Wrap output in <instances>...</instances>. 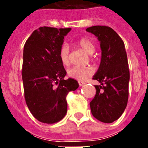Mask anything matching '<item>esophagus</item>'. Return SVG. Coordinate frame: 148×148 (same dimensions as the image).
Listing matches in <instances>:
<instances>
[{
	"label": "esophagus",
	"mask_w": 148,
	"mask_h": 148,
	"mask_svg": "<svg viewBox=\"0 0 148 148\" xmlns=\"http://www.w3.org/2000/svg\"><path fill=\"white\" fill-rule=\"evenodd\" d=\"M78 84H79V85L80 86H83L85 84V83L84 82V81H78Z\"/></svg>",
	"instance_id": "1"
}]
</instances>
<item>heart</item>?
Masks as SVG:
<instances>
[{
	"instance_id": "obj_1",
	"label": "heart",
	"mask_w": 148,
	"mask_h": 148,
	"mask_svg": "<svg viewBox=\"0 0 148 148\" xmlns=\"http://www.w3.org/2000/svg\"><path fill=\"white\" fill-rule=\"evenodd\" d=\"M77 45L81 47L84 51L88 54H92L95 51V45L92 40L88 38H82L77 41ZM59 58L63 64L65 66L70 64L69 47L67 45H63L60 47L59 52ZM93 69L90 67H74L70 68L67 71V74L70 77L77 80V81H84L87 77L91 76L93 74Z\"/></svg>"
}]
</instances>
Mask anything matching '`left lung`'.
<instances>
[{
	"label": "left lung",
	"mask_w": 148,
	"mask_h": 148,
	"mask_svg": "<svg viewBox=\"0 0 148 148\" xmlns=\"http://www.w3.org/2000/svg\"><path fill=\"white\" fill-rule=\"evenodd\" d=\"M86 31L100 41L101 60L93 77L101 85H95L96 95L90 101L93 116L103 123H112L124 113L128 100L130 80L127 57L124 41L108 26H93Z\"/></svg>",
	"instance_id": "1"
}]
</instances>
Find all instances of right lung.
I'll return each instance as SVG.
<instances>
[{"label": "right lung", "instance_id": "right-lung-1", "mask_svg": "<svg viewBox=\"0 0 148 148\" xmlns=\"http://www.w3.org/2000/svg\"><path fill=\"white\" fill-rule=\"evenodd\" d=\"M71 28L40 27L24 47L22 80L31 113L45 124H54L67 113L66 96L79 87L76 80H64L67 72L59 58L64 38Z\"/></svg>", "mask_w": 148, "mask_h": 148}]
</instances>
